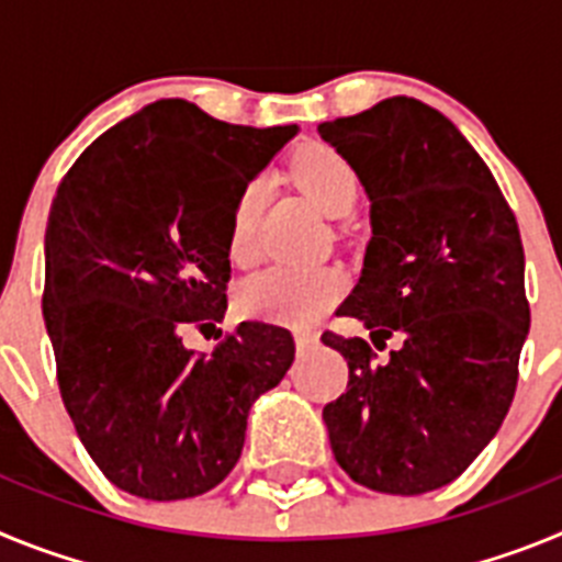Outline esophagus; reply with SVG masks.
Returning a JSON list of instances; mask_svg holds the SVG:
<instances>
[{
    "label": "esophagus",
    "instance_id": "obj_1",
    "mask_svg": "<svg viewBox=\"0 0 562 562\" xmlns=\"http://www.w3.org/2000/svg\"><path fill=\"white\" fill-rule=\"evenodd\" d=\"M315 342H317V331H310V329H297V331H295V346H297V351L312 349Z\"/></svg>",
    "mask_w": 562,
    "mask_h": 562
}]
</instances>
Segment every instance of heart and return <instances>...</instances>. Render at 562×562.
Masks as SVG:
<instances>
[{
	"mask_svg": "<svg viewBox=\"0 0 562 562\" xmlns=\"http://www.w3.org/2000/svg\"><path fill=\"white\" fill-rule=\"evenodd\" d=\"M297 188L329 216H342L357 200V171L337 148L312 143L290 162ZM261 207V182L250 180L238 191L231 211L227 252L236 265H247L256 252V220ZM346 278L331 265H276L256 272L238 290L247 315L276 324L310 326L340 301Z\"/></svg>",
	"mask_w": 562,
	"mask_h": 562,
	"instance_id": "heart-1",
	"label": "heart"
}]
</instances>
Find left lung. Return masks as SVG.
I'll use <instances>...</instances> for the list:
<instances>
[{
    "mask_svg": "<svg viewBox=\"0 0 562 562\" xmlns=\"http://www.w3.org/2000/svg\"><path fill=\"white\" fill-rule=\"evenodd\" d=\"M371 200L360 284L337 312L384 348L324 331L349 385L324 408L331 453L357 484L422 495L459 479L498 434L529 331L513 207L464 134L416 98L317 126Z\"/></svg>",
    "mask_w": 562,
    "mask_h": 562,
    "instance_id": "1",
    "label": "left lung"
}]
</instances>
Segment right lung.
I'll return each instance as SVG.
<instances>
[{
    "mask_svg": "<svg viewBox=\"0 0 562 562\" xmlns=\"http://www.w3.org/2000/svg\"><path fill=\"white\" fill-rule=\"evenodd\" d=\"M295 132L233 126L173 98L103 132L64 173L42 310L64 408L123 493L182 501L222 484L252 402L295 360L290 329L261 321L211 355L182 346L186 326L222 324L233 202Z\"/></svg>",
    "mask_w": 562,
    "mask_h": 562,
    "instance_id": "right-lung-1",
    "label": "right lung"
}]
</instances>
